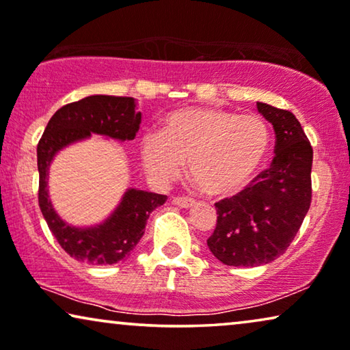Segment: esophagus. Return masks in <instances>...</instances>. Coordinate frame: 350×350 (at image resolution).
Returning a JSON list of instances; mask_svg holds the SVG:
<instances>
[{
    "mask_svg": "<svg viewBox=\"0 0 350 350\" xmlns=\"http://www.w3.org/2000/svg\"><path fill=\"white\" fill-rule=\"evenodd\" d=\"M172 202H174L175 205H178V207H181V208H191L196 204L193 199H188V198H174L172 199Z\"/></svg>",
    "mask_w": 350,
    "mask_h": 350,
    "instance_id": "1",
    "label": "esophagus"
}]
</instances>
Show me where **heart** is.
Segmentation results:
<instances>
[{
	"mask_svg": "<svg viewBox=\"0 0 350 350\" xmlns=\"http://www.w3.org/2000/svg\"><path fill=\"white\" fill-rule=\"evenodd\" d=\"M269 146V127L255 114L185 107L162 118L159 133L140 138L138 156L154 183L175 180L186 161L189 178L205 194L221 198L250 183Z\"/></svg>",
	"mask_w": 350,
	"mask_h": 350,
	"instance_id": "b5f03b06",
	"label": "heart"
}]
</instances>
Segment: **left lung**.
Masks as SVG:
<instances>
[{
	"label": "left lung",
	"instance_id": "left-lung-1",
	"mask_svg": "<svg viewBox=\"0 0 350 350\" xmlns=\"http://www.w3.org/2000/svg\"><path fill=\"white\" fill-rule=\"evenodd\" d=\"M275 132L274 161L253 185L217 207V228L207 245L226 266L255 267L290 247L310 207L312 146L293 113L256 103Z\"/></svg>",
	"mask_w": 350,
	"mask_h": 350
}]
</instances>
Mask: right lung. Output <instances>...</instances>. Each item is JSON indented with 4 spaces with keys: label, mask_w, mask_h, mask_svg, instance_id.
<instances>
[{
    "label": "right lung",
    "mask_w": 350,
    "mask_h": 350,
    "mask_svg": "<svg viewBox=\"0 0 350 350\" xmlns=\"http://www.w3.org/2000/svg\"><path fill=\"white\" fill-rule=\"evenodd\" d=\"M140 122L142 113L138 111L137 100L114 95H89L65 105L47 122L38 143V200L51 232L75 260L94 266L126 260L145 234L150 213L165 202L167 196L129 188L103 221L90 226H75L57 213L49 198L52 161L65 148L89 140L92 133L108 140H133Z\"/></svg>",
    "instance_id": "obj_1"
}]
</instances>
